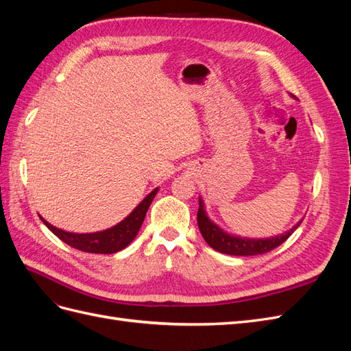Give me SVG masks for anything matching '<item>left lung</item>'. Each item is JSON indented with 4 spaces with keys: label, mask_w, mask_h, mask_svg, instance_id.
<instances>
[{
    "label": "left lung",
    "mask_w": 351,
    "mask_h": 351,
    "mask_svg": "<svg viewBox=\"0 0 351 351\" xmlns=\"http://www.w3.org/2000/svg\"><path fill=\"white\" fill-rule=\"evenodd\" d=\"M302 224V221L289 230L284 234L274 236L269 239H246V237H237L231 236L224 230H221L217 224L212 222L205 210L204 200L199 199V210H197V226L200 230L202 237L209 244L212 249L217 252L232 254V256H254V254H263L268 253L272 249L278 247L287 239H289L293 232Z\"/></svg>",
    "instance_id": "obj_1"
}]
</instances>
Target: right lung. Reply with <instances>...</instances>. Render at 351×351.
Listing matches in <instances>:
<instances>
[{
    "label": "right lung",
    "instance_id": "obj_1",
    "mask_svg": "<svg viewBox=\"0 0 351 351\" xmlns=\"http://www.w3.org/2000/svg\"><path fill=\"white\" fill-rule=\"evenodd\" d=\"M156 193H158V187L154 189L152 192L133 209V212L129 217L124 218L117 226L108 230L98 231V232H86V234L69 232L51 226L49 222L45 221L42 217L40 219L60 240L67 243L69 246L74 249L88 252V253H104V254L115 253L129 246V244L133 241V239L137 236V232H139L143 224L146 212L149 209Z\"/></svg>",
    "mask_w": 351,
    "mask_h": 351
}]
</instances>
